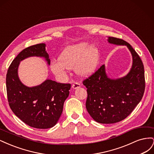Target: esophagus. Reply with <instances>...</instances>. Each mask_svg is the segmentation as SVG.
Instances as JSON below:
<instances>
[{
  "instance_id": "obj_1",
  "label": "esophagus",
  "mask_w": 154,
  "mask_h": 154,
  "mask_svg": "<svg viewBox=\"0 0 154 154\" xmlns=\"http://www.w3.org/2000/svg\"><path fill=\"white\" fill-rule=\"evenodd\" d=\"M80 87H81V85L80 84V83H77V82L74 83L72 85V88H74V89H76V88H80Z\"/></svg>"
}]
</instances>
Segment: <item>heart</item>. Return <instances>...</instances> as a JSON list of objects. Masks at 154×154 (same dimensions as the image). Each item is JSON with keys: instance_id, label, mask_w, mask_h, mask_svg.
I'll return each mask as SVG.
<instances>
[{"instance_id": "heart-1", "label": "heart", "mask_w": 154, "mask_h": 154, "mask_svg": "<svg viewBox=\"0 0 154 154\" xmlns=\"http://www.w3.org/2000/svg\"><path fill=\"white\" fill-rule=\"evenodd\" d=\"M99 62V52L95 47L82 42L65 49L59 60H53L50 68L61 78L67 76L69 69L75 67V71L80 76H88L94 72Z\"/></svg>"}]
</instances>
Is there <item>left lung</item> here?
<instances>
[{
	"label": "left lung",
	"mask_w": 154,
	"mask_h": 154,
	"mask_svg": "<svg viewBox=\"0 0 154 154\" xmlns=\"http://www.w3.org/2000/svg\"><path fill=\"white\" fill-rule=\"evenodd\" d=\"M110 44L127 45L132 56V66L125 76L110 79L105 65L83 81L87 92L86 108L96 122L115 123L123 120L140 102L145 88L143 63L138 54L127 42L109 37Z\"/></svg>",
	"instance_id": "obj_1"
}]
</instances>
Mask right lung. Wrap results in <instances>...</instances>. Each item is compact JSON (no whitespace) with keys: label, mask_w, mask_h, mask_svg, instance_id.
Wrapping results in <instances>:
<instances>
[{"label":"right lung","mask_w":154,"mask_h":154,"mask_svg":"<svg viewBox=\"0 0 154 154\" xmlns=\"http://www.w3.org/2000/svg\"><path fill=\"white\" fill-rule=\"evenodd\" d=\"M30 57H43L50 64L45 44L33 45L22 50L13 60L6 74L9 105L26 125L36 128H49L57 124L61 116L71 85L48 79L38 86L24 85L18 78V67L20 61Z\"/></svg>","instance_id":"1"}]
</instances>
